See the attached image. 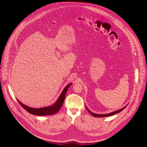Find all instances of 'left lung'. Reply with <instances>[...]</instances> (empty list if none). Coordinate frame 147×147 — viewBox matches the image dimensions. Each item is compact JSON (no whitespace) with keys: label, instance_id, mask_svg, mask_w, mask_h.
<instances>
[{"label":"left lung","instance_id":"left-lung-1","mask_svg":"<svg viewBox=\"0 0 147 147\" xmlns=\"http://www.w3.org/2000/svg\"><path fill=\"white\" fill-rule=\"evenodd\" d=\"M126 107H127V105L125 106V107H124V108H123L119 109V110L116 111H115V112H112V113H108V114H96V113H94L92 112L91 111H90L87 108V107H86V109H87V111L89 112V113H90L91 115H92V116L96 117H108V116L115 115V114H116V113H119V112H120L121 111H122L124 109H125V108Z\"/></svg>","mask_w":147,"mask_h":147}]
</instances>
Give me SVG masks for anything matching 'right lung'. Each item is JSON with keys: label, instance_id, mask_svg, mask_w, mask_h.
I'll list each match as a JSON object with an SVG mask.
<instances>
[{"label": "right lung", "instance_id": "1", "mask_svg": "<svg viewBox=\"0 0 147 147\" xmlns=\"http://www.w3.org/2000/svg\"><path fill=\"white\" fill-rule=\"evenodd\" d=\"M72 84V83L69 84L67 86L65 87L64 90L61 92L60 95L59 96L57 100L56 101V102L53 104L52 105L41 108H33L29 107L28 106L25 105L24 104L21 102L18 99H17V101L18 103L21 105L25 110H26L28 112H29L31 114L36 115V116H45V115H52L53 114L56 113L62 107L65 98L66 96V94L67 93V91L69 88V87Z\"/></svg>", "mask_w": 147, "mask_h": 147}]
</instances>
